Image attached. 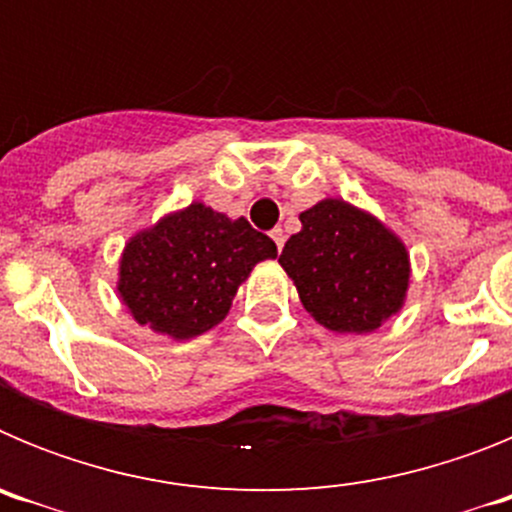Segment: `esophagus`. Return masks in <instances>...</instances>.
<instances>
[{
  "instance_id": "obj_1",
  "label": "esophagus",
  "mask_w": 512,
  "mask_h": 512,
  "mask_svg": "<svg viewBox=\"0 0 512 512\" xmlns=\"http://www.w3.org/2000/svg\"><path fill=\"white\" fill-rule=\"evenodd\" d=\"M271 238H274V243H277V248H279V251H282L284 241H287V235H284V230H282V228H274V230H271Z\"/></svg>"
}]
</instances>
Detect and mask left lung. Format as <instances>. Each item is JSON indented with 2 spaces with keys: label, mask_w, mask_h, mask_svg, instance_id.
Returning a JSON list of instances; mask_svg holds the SVG:
<instances>
[{
  "label": "left lung",
  "mask_w": 512,
  "mask_h": 512,
  "mask_svg": "<svg viewBox=\"0 0 512 512\" xmlns=\"http://www.w3.org/2000/svg\"><path fill=\"white\" fill-rule=\"evenodd\" d=\"M279 264L312 318L336 333H372L402 307L408 251L377 217L343 200H323L300 215Z\"/></svg>",
  "instance_id": "8db88e82"
}]
</instances>
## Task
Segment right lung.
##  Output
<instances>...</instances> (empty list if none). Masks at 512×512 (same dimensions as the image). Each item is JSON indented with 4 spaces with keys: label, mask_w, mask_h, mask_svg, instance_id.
<instances>
[{
    "label": "right lung",
    "mask_w": 512,
    "mask_h": 512,
    "mask_svg": "<svg viewBox=\"0 0 512 512\" xmlns=\"http://www.w3.org/2000/svg\"><path fill=\"white\" fill-rule=\"evenodd\" d=\"M274 256L277 243L246 217L194 202L125 246L117 292L140 325L184 341L220 323L253 266Z\"/></svg>",
    "instance_id": "obj_1"
}]
</instances>
